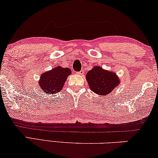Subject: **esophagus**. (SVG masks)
<instances>
[{"label": "esophagus", "mask_w": 158, "mask_h": 158, "mask_svg": "<svg viewBox=\"0 0 158 158\" xmlns=\"http://www.w3.org/2000/svg\"><path fill=\"white\" fill-rule=\"evenodd\" d=\"M84 74V70H81V71H80L79 72H78V74H79V75H83Z\"/></svg>", "instance_id": "34e87169"}]
</instances>
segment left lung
<instances>
[{"label": "left lung", "mask_w": 158, "mask_h": 158, "mask_svg": "<svg viewBox=\"0 0 158 158\" xmlns=\"http://www.w3.org/2000/svg\"><path fill=\"white\" fill-rule=\"evenodd\" d=\"M86 79L91 90L100 96L109 95L120 84V78L116 73L103 69L97 66L87 72Z\"/></svg>", "instance_id": "1"}]
</instances>
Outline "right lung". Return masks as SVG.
<instances>
[{
    "label": "right lung",
    "mask_w": 158,
    "mask_h": 158,
    "mask_svg": "<svg viewBox=\"0 0 158 158\" xmlns=\"http://www.w3.org/2000/svg\"><path fill=\"white\" fill-rule=\"evenodd\" d=\"M71 69L60 66L42 74L38 85L44 93L54 94L62 90L67 77L71 74Z\"/></svg>",
    "instance_id": "add662e5"
}]
</instances>
